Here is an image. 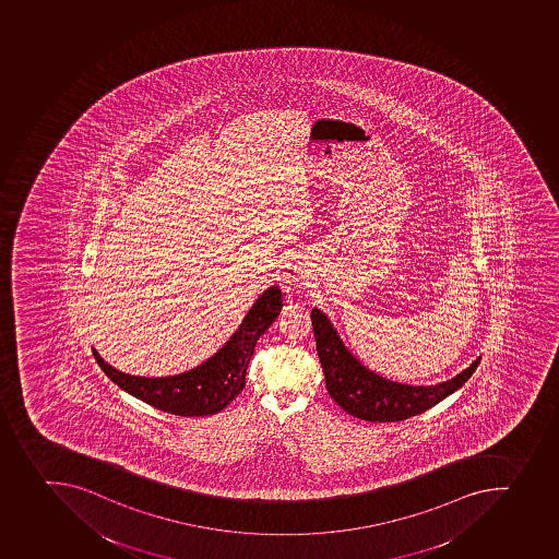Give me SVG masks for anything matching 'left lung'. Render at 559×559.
Wrapping results in <instances>:
<instances>
[{"mask_svg":"<svg viewBox=\"0 0 559 559\" xmlns=\"http://www.w3.org/2000/svg\"><path fill=\"white\" fill-rule=\"evenodd\" d=\"M313 335L330 396L355 418L372 423L403 421L425 413L468 382L480 358L448 382L413 388L391 382L364 368L341 343L332 322L318 308L312 310Z\"/></svg>","mask_w":559,"mask_h":559,"instance_id":"left-lung-1","label":"left lung"}]
</instances>
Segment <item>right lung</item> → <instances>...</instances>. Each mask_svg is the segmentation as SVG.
I'll use <instances>...</instances> for the list:
<instances>
[{
  "mask_svg": "<svg viewBox=\"0 0 559 559\" xmlns=\"http://www.w3.org/2000/svg\"><path fill=\"white\" fill-rule=\"evenodd\" d=\"M283 307L282 290L272 287L252 305L235 335L221 352L191 371L177 377L143 378L116 371L93 349L102 371L118 388L176 416H212L221 413L246 388V372L258 338L266 332Z\"/></svg>",
  "mask_w": 559,
  "mask_h": 559,
  "instance_id": "1",
  "label": "right lung"
}]
</instances>
